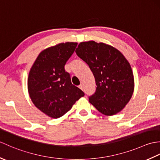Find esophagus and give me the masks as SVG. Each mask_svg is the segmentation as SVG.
Here are the masks:
<instances>
[{"instance_id":"34e87169","label":"esophagus","mask_w":160,"mask_h":160,"mask_svg":"<svg viewBox=\"0 0 160 160\" xmlns=\"http://www.w3.org/2000/svg\"><path fill=\"white\" fill-rule=\"evenodd\" d=\"M79 88L81 89V90H84V88H83V86L82 85V84H80V85H79Z\"/></svg>"}]
</instances>
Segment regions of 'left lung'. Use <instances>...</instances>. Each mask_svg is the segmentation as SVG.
<instances>
[{"instance_id":"8db88e82","label":"left lung","mask_w":160,"mask_h":160,"mask_svg":"<svg viewBox=\"0 0 160 160\" xmlns=\"http://www.w3.org/2000/svg\"><path fill=\"white\" fill-rule=\"evenodd\" d=\"M77 56L91 69L96 89L89 96V102L100 113L113 115L123 109L134 91L131 67L120 51L103 42H80Z\"/></svg>"}]
</instances>
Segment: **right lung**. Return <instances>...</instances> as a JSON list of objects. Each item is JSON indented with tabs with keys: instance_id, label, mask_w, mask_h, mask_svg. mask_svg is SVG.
<instances>
[{
	"instance_id": "obj_1",
	"label": "right lung",
	"mask_w": 160,
	"mask_h": 160,
	"mask_svg": "<svg viewBox=\"0 0 160 160\" xmlns=\"http://www.w3.org/2000/svg\"><path fill=\"white\" fill-rule=\"evenodd\" d=\"M77 42L60 43L40 53L30 69L28 87L33 104L42 113L58 118L84 96L71 81L64 65L74 52Z\"/></svg>"
}]
</instances>
